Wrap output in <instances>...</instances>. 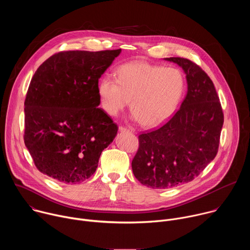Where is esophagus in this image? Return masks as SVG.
Masks as SVG:
<instances>
[{"label":"esophagus","instance_id":"esophagus-1","mask_svg":"<svg viewBox=\"0 0 250 250\" xmlns=\"http://www.w3.org/2000/svg\"><path fill=\"white\" fill-rule=\"evenodd\" d=\"M119 129L121 130V131H131L129 128H127V127H125V126H124V125H120V127H119Z\"/></svg>","mask_w":250,"mask_h":250}]
</instances>
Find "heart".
<instances>
[{
	"mask_svg": "<svg viewBox=\"0 0 250 250\" xmlns=\"http://www.w3.org/2000/svg\"><path fill=\"white\" fill-rule=\"evenodd\" d=\"M183 89L184 79L178 69L131 62L118 70L117 79L103 77L98 91L103 108L110 116H117L130 100L134 120L155 127L174 113Z\"/></svg>",
	"mask_w": 250,
	"mask_h": 250,
	"instance_id": "obj_1",
	"label": "heart"
}]
</instances>
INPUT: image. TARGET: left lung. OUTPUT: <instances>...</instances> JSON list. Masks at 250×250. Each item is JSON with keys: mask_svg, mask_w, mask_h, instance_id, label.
<instances>
[{"mask_svg": "<svg viewBox=\"0 0 250 250\" xmlns=\"http://www.w3.org/2000/svg\"><path fill=\"white\" fill-rule=\"evenodd\" d=\"M181 66L188 91L180 109L162 126L138 135L131 167L136 179L152 189H169L195 179L216 157L224 113L212 81L195 62L166 58Z\"/></svg>", "mask_w": 250, "mask_h": 250, "instance_id": "1", "label": "left lung"}]
</instances>
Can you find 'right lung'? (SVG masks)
<instances>
[{"label": "right lung", "mask_w": 250, "mask_h": 250, "mask_svg": "<svg viewBox=\"0 0 250 250\" xmlns=\"http://www.w3.org/2000/svg\"><path fill=\"white\" fill-rule=\"evenodd\" d=\"M121 51H61L35 71L24 100L23 140L42 173L66 184L95 173L119 129L98 108L99 79Z\"/></svg>", "instance_id": "right-lung-1"}]
</instances>
